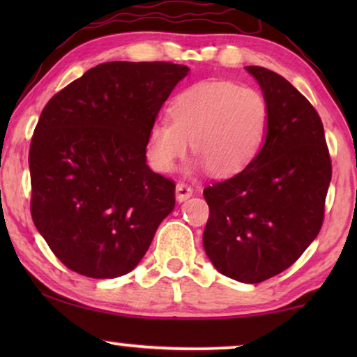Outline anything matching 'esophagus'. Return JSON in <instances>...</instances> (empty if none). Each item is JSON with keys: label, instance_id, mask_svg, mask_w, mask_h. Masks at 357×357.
Segmentation results:
<instances>
[{"label": "esophagus", "instance_id": "1", "mask_svg": "<svg viewBox=\"0 0 357 357\" xmlns=\"http://www.w3.org/2000/svg\"><path fill=\"white\" fill-rule=\"evenodd\" d=\"M175 195H177V199L180 203L187 202V199L193 195V188L187 183H177V188H175Z\"/></svg>", "mask_w": 357, "mask_h": 357}]
</instances>
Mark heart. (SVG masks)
Masks as SVG:
<instances>
[{
    "label": "heart",
    "mask_w": 357,
    "mask_h": 357,
    "mask_svg": "<svg viewBox=\"0 0 357 357\" xmlns=\"http://www.w3.org/2000/svg\"><path fill=\"white\" fill-rule=\"evenodd\" d=\"M270 128V104L255 87L231 81L190 86L169 107V119L149 128L146 154L151 167L170 172L192 143L199 167L231 177L252 164Z\"/></svg>",
    "instance_id": "obj_1"
}]
</instances>
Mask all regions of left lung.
<instances>
[{
	"mask_svg": "<svg viewBox=\"0 0 357 357\" xmlns=\"http://www.w3.org/2000/svg\"><path fill=\"white\" fill-rule=\"evenodd\" d=\"M247 71L270 104V128L247 169L204 188L203 245L219 273L255 284L287 270L319 236L331 159L310 102L275 71Z\"/></svg>",
	"mask_w": 357,
	"mask_h": 357,
	"instance_id": "left-lung-1",
	"label": "left lung"
}]
</instances>
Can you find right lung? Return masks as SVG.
<instances>
[{
	"mask_svg": "<svg viewBox=\"0 0 357 357\" xmlns=\"http://www.w3.org/2000/svg\"><path fill=\"white\" fill-rule=\"evenodd\" d=\"M188 68L109 61L43 107L29 151L31 213L63 265L107 280L133 270L175 206L174 180L146 164V138Z\"/></svg>",
	"mask_w": 357,
	"mask_h": 357,
	"instance_id": "right-lung-1",
	"label": "right lung"
}]
</instances>
